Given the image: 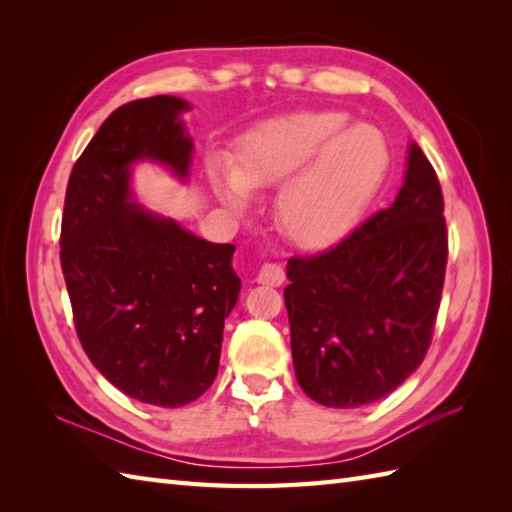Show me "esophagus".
I'll return each instance as SVG.
<instances>
[{
	"mask_svg": "<svg viewBox=\"0 0 512 512\" xmlns=\"http://www.w3.org/2000/svg\"><path fill=\"white\" fill-rule=\"evenodd\" d=\"M255 281H257V284H262V286L279 288L286 281V273L279 264H264L262 268H259Z\"/></svg>",
	"mask_w": 512,
	"mask_h": 512,
	"instance_id": "esophagus-1",
	"label": "esophagus"
}]
</instances>
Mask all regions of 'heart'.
<instances>
[{
	"instance_id": "obj_1",
	"label": "heart",
	"mask_w": 512,
	"mask_h": 512,
	"mask_svg": "<svg viewBox=\"0 0 512 512\" xmlns=\"http://www.w3.org/2000/svg\"><path fill=\"white\" fill-rule=\"evenodd\" d=\"M394 162L389 138L372 123H350L341 110L281 114L239 138L235 162L215 156L209 180L237 215L253 193L281 187L277 220L292 242L323 250L363 222Z\"/></svg>"
}]
</instances>
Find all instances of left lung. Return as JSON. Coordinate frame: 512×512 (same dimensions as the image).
Instances as JSON below:
<instances>
[{"instance_id":"left-lung-1","label":"left lung","mask_w":512,"mask_h":512,"mask_svg":"<svg viewBox=\"0 0 512 512\" xmlns=\"http://www.w3.org/2000/svg\"><path fill=\"white\" fill-rule=\"evenodd\" d=\"M447 268L436 171L411 143L387 209L317 257L290 259L292 363L319 405L356 409L391 394L429 350Z\"/></svg>"}]
</instances>
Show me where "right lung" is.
<instances>
[{
  "label": "right lung",
  "instance_id": "right-lung-1",
  "mask_svg": "<svg viewBox=\"0 0 512 512\" xmlns=\"http://www.w3.org/2000/svg\"><path fill=\"white\" fill-rule=\"evenodd\" d=\"M189 110L160 94L112 112L70 173L61 224V268L85 354L129 398L169 409L213 385L242 288L233 244L206 242L136 198L140 162L189 180Z\"/></svg>",
  "mask_w": 512,
  "mask_h": 512
}]
</instances>
